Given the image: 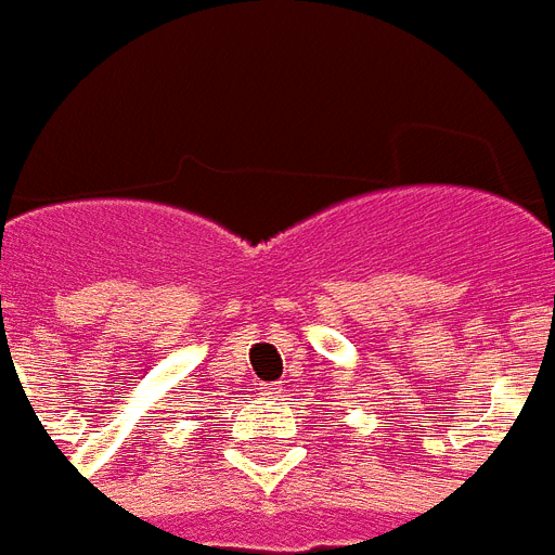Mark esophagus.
I'll return each mask as SVG.
<instances>
[{
    "instance_id": "obj_1",
    "label": "esophagus",
    "mask_w": 555,
    "mask_h": 555,
    "mask_svg": "<svg viewBox=\"0 0 555 555\" xmlns=\"http://www.w3.org/2000/svg\"><path fill=\"white\" fill-rule=\"evenodd\" d=\"M261 395L273 400V397L282 395V386H279V383H264V386H261Z\"/></svg>"
}]
</instances>
